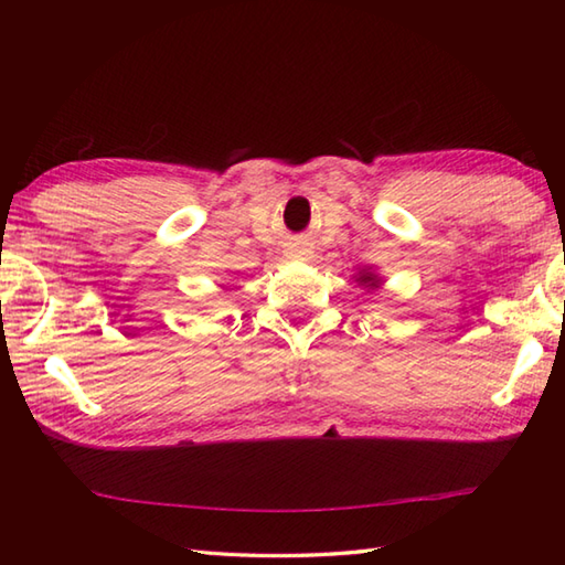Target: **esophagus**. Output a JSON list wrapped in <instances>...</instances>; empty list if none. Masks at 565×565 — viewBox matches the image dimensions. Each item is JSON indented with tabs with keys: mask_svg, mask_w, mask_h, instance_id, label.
<instances>
[{
	"mask_svg": "<svg viewBox=\"0 0 565 565\" xmlns=\"http://www.w3.org/2000/svg\"><path fill=\"white\" fill-rule=\"evenodd\" d=\"M313 245L310 243H303V239H298V243H291L289 252H286V257L289 259H296V262H310L313 259Z\"/></svg>",
	"mask_w": 565,
	"mask_h": 565,
	"instance_id": "34e87169",
	"label": "esophagus"
}]
</instances>
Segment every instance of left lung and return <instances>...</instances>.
Returning a JSON list of instances; mask_svg holds the SVG:
<instances>
[{
  "mask_svg": "<svg viewBox=\"0 0 565 565\" xmlns=\"http://www.w3.org/2000/svg\"><path fill=\"white\" fill-rule=\"evenodd\" d=\"M352 279L359 284V286H364L366 291H376L379 286L383 284V276L379 274V271H374L371 267H364V269H359Z\"/></svg>",
  "mask_w": 565,
  "mask_h": 565,
  "instance_id": "8db88e82",
  "label": "left lung"
}]
</instances>
